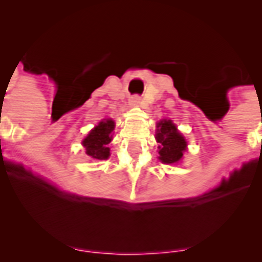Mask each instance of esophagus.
Returning a JSON list of instances; mask_svg holds the SVG:
<instances>
[{"label": "esophagus", "instance_id": "34e87169", "mask_svg": "<svg viewBox=\"0 0 262 262\" xmlns=\"http://www.w3.org/2000/svg\"><path fill=\"white\" fill-rule=\"evenodd\" d=\"M129 103H131V106H139V104L142 103V99H140L139 95H134V97H131V99H129Z\"/></svg>", "mask_w": 262, "mask_h": 262}]
</instances>
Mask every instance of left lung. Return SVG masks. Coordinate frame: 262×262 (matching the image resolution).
Wrapping results in <instances>:
<instances>
[{
	"label": "left lung",
	"instance_id": "8db88e82",
	"mask_svg": "<svg viewBox=\"0 0 262 262\" xmlns=\"http://www.w3.org/2000/svg\"><path fill=\"white\" fill-rule=\"evenodd\" d=\"M156 142L159 146V160L164 164H175L183 159L187 149V140L179 133L172 120L163 119L156 124Z\"/></svg>",
	"mask_w": 262,
	"mask_h": 262
}]
</instances>
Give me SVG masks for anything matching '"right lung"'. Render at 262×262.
<instances>
[{"mask_svg": "<svg viewBox=\"0 0 262 262\" xmlns=\"http://www.w3.org/2000/svg\"><path fill=\"white\" fill-rule=\"evenodd\" d=\"M115 122L113 119H103L98 126L91 129L89 135L82 140L86 154L97 160H106L110 158L108 143L113 140V131Z\"/></svg>", "mask_w": 262, "mask_h": 262, "instance_id": "right-lung-1", "label": "right lung"}]
</instances>
